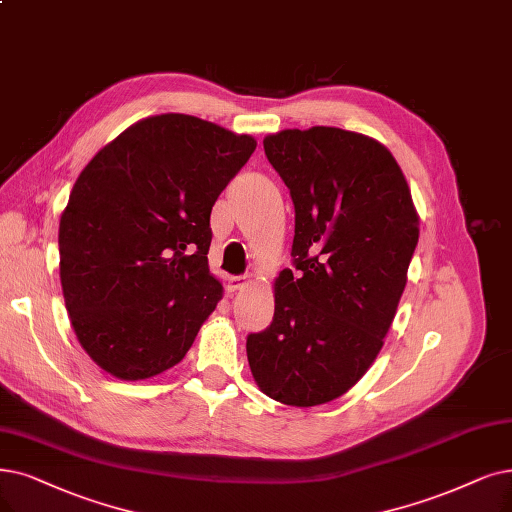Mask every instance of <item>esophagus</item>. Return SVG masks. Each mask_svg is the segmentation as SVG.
Instances as JSON below:
<instances>
[{
  "label": "esophagus",
  "mask_w": 512,
  "mask_h": 512,
  "mask_svg": "<svg viewBox=\"0 0 512 512\" xmlns=\"http://www.w3.org/2000/svg\"><path fill=\"white\" fill-rule=\"evenodd\" d=\"M248 283H250V275H237V277L229 279L227 288H229V292H237V290H243Z\"/></svg>",
  "instance_id": "1"
}]
</instances>
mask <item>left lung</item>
I'll return each instance as SVG.
<instances>
[{"mask_svg":"<svg viewBox=\"0 0 512 512\" xmlns=\"http://www.w3.org/2000/svg\"><path fill=\"white\" fill-rule=\"evenodd\" d=\"M262 145L294 203V269L279 273L273 321L245 349L271 399L321 405L355 386L380 353L418 245V214L395 157L374 138L315 126Z\"/></svg>","mask_w":512,"mask_h":512,"instance_id":"left-lung-1","label":"left lung"}]
</instances>
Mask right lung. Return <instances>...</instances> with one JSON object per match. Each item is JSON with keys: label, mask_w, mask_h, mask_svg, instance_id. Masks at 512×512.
<instances>
[{"label": "right lung", "mask_w": 512, "mask_h": 512, "mask_svg": "<svg viewBox=\"0 0 512 512\" xmlns=\"http://www.w3.org/2000/svg\"><path fill=\"white\" fill-rule=\"evenodd\" d=\"M256 149L199 117L138 121L94 155L60 218V285L79 344L102 370L142 380L187 355L222 285L210 214Z\"/></svg>", "instance_id": "1"}]
</instances>
